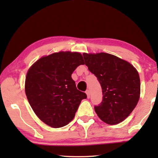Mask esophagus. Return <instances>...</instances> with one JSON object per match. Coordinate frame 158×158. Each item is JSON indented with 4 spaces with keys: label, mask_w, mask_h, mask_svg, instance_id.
Returning a JSON list of instances; mask_svg holds the SVG:
<instances>
[{
    "label": "esophagus",
    "mask_w": 158,
    "mask_h": 158,
    "mask_svg": "<svg viewBox=\"0 0 158 158\" xmlns=\"http://www.w3.org/2000/svg\"><path fill=\"white\" fill-rule=\"evenodd\" d=\"M85 93H86V94H87V96H88V98H89V97H90V92H89V89H87L86 91H85Z\"/></svg>",
    "instance_id": "34e87169"
}]
</instances>
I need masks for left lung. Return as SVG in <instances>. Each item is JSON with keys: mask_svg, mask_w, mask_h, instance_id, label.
I'll list each match as a JSON object with an SVG mask.
<instances>
[{"mask_svg": "<svg viewBox=\"0 0 158 158\" xmlns=\"http://www.w3.org/2000/svg\"><path fill=\"white\" fill-rule=\"evenodd\" d=\"M85 65L100 83L102 100L94 109L109 125L126 119L135 109L140 94L139 73L131 64L106 53H83Z\"/></svg>", "mask_w": 158, "mask_h": 158, "instance_id": "8db88e82", "label": "left lung"}]
</instances>
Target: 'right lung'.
Here are the masks:
<instances>
[{
	"mask_svg": "<svg viewBox=\"0 0 158 158\" xmlns=\"http://www.w3.org/2000/svg\"><path fill=\"white\" fill-rule=\"evenodd\" d=\"M78 52H60L42 57L29 69L25 92L39 118L52 127H61L73 119L86 94L77 89L71 75L84 64Z\"/></svg>",
	"mask_w": 158,
	"mask_h": 158,
	"instance_id": "right-lung-1",
	"label": "right lung"
}]
</instances>
